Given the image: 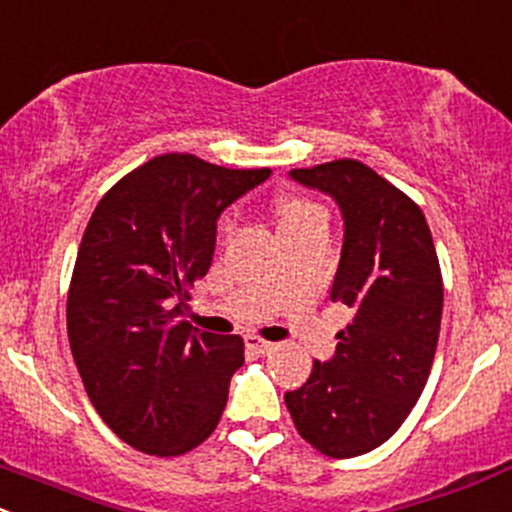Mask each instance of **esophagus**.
<instances>
[{"label": "esophagus", "mask_w": 512, "mask_h": 512, "mask_svg": "<svg viewBox=\"0 0 512 512\" xmlns=\"http://www.w3.org/2000/svg\"><path fill=\"white\" fill-rule=\"evenodd\" d=\"M244 342H246V350L256 352V355H268V352L276 350V345H273V342L261 340V337H256V335H246Z\"/></svg>", "instance_id": "esophagus-1"}]
</instances>
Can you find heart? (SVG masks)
Wrapping results in <instances>:
<instances>
[{
	"label": "heart",
	"mask_w": 512,
	"mask_h": 512,
	"mask_svg": "<svg viewBox=\"0 0 512 512\" xmlns=\"http://www.w3.org/2000/svg\"><path fill=\"white\" fill-rule=\"evenodd\" d=\"M278 219H281V231L313 224V221H323L325 224V209L305 197H283L281 204H278Z\"/></svg>",
	"instance_id": "b5f03b06"
}]
</instances>
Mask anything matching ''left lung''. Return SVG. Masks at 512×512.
I'll return each mask as SVG.
<instances>
[{"label": "left lung", "mask_w": 512, "mask_h": 512, "mask_svg": "<svg viewBox=\"0 0 512 512\" xmlns=\"http://www.w3.org/2000/svg\"><path fill=\"white\" fill-rule=\"evenodd\" d=\"M330 194L345 221L330 298L355 318L335 355L315 360L308 382L286 392L298 434L330 458L382 446L424 392L439 342L444 281L424 212L357 160L291 170Z\"/></svg>", "instance_id": "obj_1"}]
</instances>
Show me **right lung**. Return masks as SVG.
<instances>
[{
	"label": "right lung",
	"instance_id": "add662e5",
	"mask_svg": "<svg viewBox=\"0 0 512 512\" xmlns=\"http://www.w3.org/2000/svg\"><path fill=\"white\" fill-rule=\"evenodd\" d=\"M268 175L167 152L113 184L88 221L68 342L100 419L133 449L179 456L217 429L244 340L177 318L212 266L221 212Z\"/></svg>",
	"mask_w": 512,
	"mask_h": 512
}]
</instances>
